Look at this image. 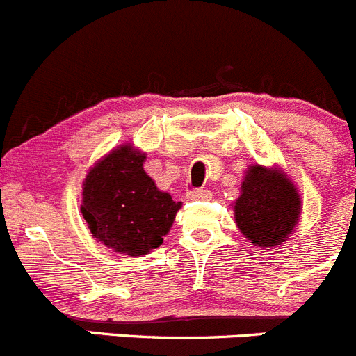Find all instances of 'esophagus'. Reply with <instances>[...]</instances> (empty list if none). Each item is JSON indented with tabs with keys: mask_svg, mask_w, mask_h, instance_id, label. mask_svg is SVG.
I'll return each instance as SVG.
<instances>
[{
	"mask_svg": "<svg viewBox=\"0 0 356 356\" xmlns=\"http://www.w3.org/2000/svg\"><path fill=\"white\" fill-rule=\"evenodd\" d=\"M187 197L191 201H207L211 197V192L207 188H197V191H191L187 194Z\"/></svg>",
	"mask_w": 356,
	"mask_h": 356,
	"instance_id": "esophagus-1",
	"label": "esophagus"
}]
</instances>
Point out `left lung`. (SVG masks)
<instances>
[{"label":"left lung","instance_id":"obj_1","mask_svg":"<svg viewBox=\"0 0 356 356\" xmlns=\"http://www.w3.org/2000/svg\"><path fill=\"white\" fill-rule=\"evenodd\" d=\"M300 213V194L286 172L250 165L240 197L234 201V220L252 245L263 249L280 245L296 227Z\"/></svg>","mask_w":356,"mask_h":356}]
</instances>
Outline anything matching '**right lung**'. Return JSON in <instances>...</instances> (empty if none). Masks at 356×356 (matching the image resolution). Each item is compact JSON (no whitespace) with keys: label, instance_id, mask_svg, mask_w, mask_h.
I'll return each instance as SVG.
<instances>
[{"label":"right lung","instance_id":"right-lung-1","mask_svg":"<svg viewBox=\"0 0 356 356\" xmlns=\"http://www.w3.org/2000/svg\"><path fill=\"white\" fill-rule=\"evenodd\" d=\"M146 153L122 145L88 171L81 213L93 238L114 252L145 256L162 245L181 201L156 188L145 172Z\"/></svg>","mask_w":356,"mask_h":356}]
</instances>
